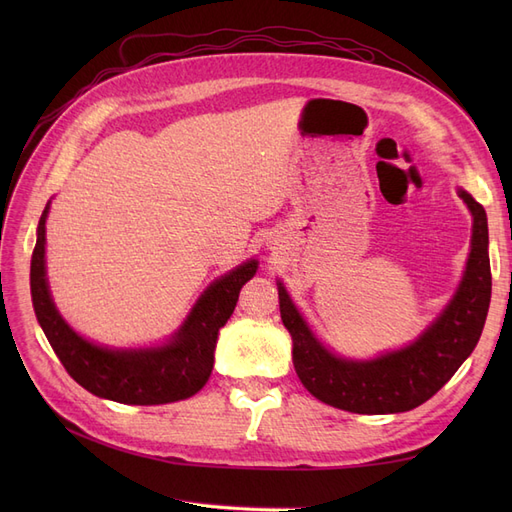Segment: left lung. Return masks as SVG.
<instances>
[{
	"instance_id": "8db88e82",
	"label": "left lung",
	"mask_w": 512,
	"mask_h": 512,
	"mask_svg": "<svg viewBox=\"0 0 512 512\" xmlns=\"http://www.w3.org/2000/svg\"><path fill=\"white\" fill-rule=\"evenodd\" d=\"M472 211V250L455 297L418 339L371 361L342 359L324 348L277 282L280 314L292 337V363L305 389L333 408L356 414H397L425 404L476 348L491 301L489 232L483 205L459 190Z\"/></svg>"
}]
</instances>
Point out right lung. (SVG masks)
I'll use <instances>...</instances> for the list:
<instances>
[{
    "label": "right lung",
    "mask_w": 512,
    "mask_h": 512,
    "mask_svg": "<svg viewBox=\"0 0 512 512\" xmlns=\"http://www.w3.org/2000/svg\"><path fill=\"white\" fill-rule=\"evenodd\" d=\"M46 215L49 205L38 222L29 282L36 318L68 374L96 397L130 406L170 404L203 389L213 369L218 333L235 312L239 292L254 277L258 262L247 260L215 280L164 346L115 350L81 337L57 312L44 267Z\"/></svg>",
    "instance_id": "obj_1"
}]
</instances>
